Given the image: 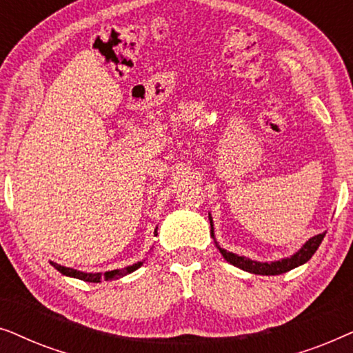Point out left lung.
Returning <instances> with one entry per match:
<instances>
[{
    "mask_svg": "<svg viewBox=\"0 0 353 353\" xmlns=\"http://www.w3.org/2000/svg\"><path fill=\"white\" fill-rule=\"evenodd\" d=\"M209 220H210V234H212V238L215 239L214 221H212L210 214H209ZM325 234L326 233L313 236V238L308 239L307 243L303 244L296 254L291 255V257L276 260V262H257V260H250L248 257H244V255H236L233 252H228V250L221 249L220 245L216 244V241H215V244H216V248H219L220 254L223 255V259L226 260V262L234 265V267L244 270V272L254 273V274H267V276H272V274H283V273L289 272V270L301 267V265L308 262V260L312 259V255L316 252V249L320 248V244H321L323 238H325Z\"/></svg>",
    "mask_w": 353,
    "mask_h": 353,
    "instance_id": "1",
    "label": "left lung"
}]
</instances>
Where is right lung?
Wrapping results in <instances>:
<instances>
[{
  "mask_svg": "<svg viewBox=\"0 0 353 353\" xmlns=\"http://www.w3.org/2000/svg\"><path fill=\"white\" fill-rule=\"evenodd\" d=\"M52 267H54L57 272L65 274V276H70V278H77V279H81V281H88V283H101L104 279V281H110V279H119L125 276V274L134 272V270H138L141 267L143 262H138V263H133L130 265L127 268H122V270H112V272H105V273H85V272H79V270H74V268H69V267H62L59 263H54L51 262Z\"/></svg>",
  "mask_w": 353,
  "mask_h": 353,
  "instance_id": "1",
  "label": "right lung"
}]
</instances>
